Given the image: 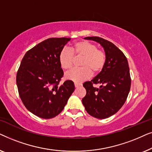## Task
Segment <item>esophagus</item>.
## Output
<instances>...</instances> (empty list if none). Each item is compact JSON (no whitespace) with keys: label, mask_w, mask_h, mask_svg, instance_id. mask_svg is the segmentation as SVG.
Returning <instances> with one entry per match:
<instances>
[{"label":"esophagus","mask_w":152,"mask_h":152,"mask_svg":"<svg viewBox=\"0 0 152 152\" xmlns=\"http://www.w3.org/2000/svg\"><path fill=\"white\" fill-rule=\"evenodd\" d=\"M82 86V84H78V83H75V88H77V87Z\"/></svg>","instance_id":"esophagus-1"}]
</instances>
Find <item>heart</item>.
Returning a JSON list of instances; mask_svg holds the SVG:
<instances>
[{"label": "heart", "instance_id": "obj_1", "mask_svg": "<svg viewBox=\"0 0 152 152\" xmlns=\"http://www.w3.org/2000/svg\"><path fill=\"white\" fill-rule=\"evenodd\" d=\"M74 55L83 57L80 68H74L65 74V78L75 83H81L91 76L93 72H98L102 69L106 61V55L103 51L97 49V45L88 41L75 43L72 48H64L59 54V60L61 68L65 70L72 68Z\"/></svg>", "mask_w": 152, "mask_h": 152}]
</instances>
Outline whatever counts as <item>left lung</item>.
Here are the masks:
<instances>
[{"label": "left lung", "mask_w": 152, "mask_h": 152, "mask_svg": "<svg viewBox=\"0 0 152 152\" xmlns=\"http://www.w3.org/2000/svg\"><path fill=\"white\" fill-rule=\"evenodd\" d=\"M96 41L104 50L106 61L101 72L83 86L86 95L82 104L87 113L98 119H105L117 113L125 102L131 88L127 59L113 43L97 37H85ZM93 83L101 85L93 87Z\"/></svg>", "instance_id": "left-lung-1"}]
</instances>
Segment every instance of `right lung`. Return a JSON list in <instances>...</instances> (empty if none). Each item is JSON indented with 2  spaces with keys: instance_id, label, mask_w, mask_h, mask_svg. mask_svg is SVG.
<instances>
[{
  "instance_id": "obj_1",
  "label": "right lung",
  "mask_w": 152,
  "mask_h": 152,
  "mask_svg": "<svg viewBox=\"0 0 152 152\" xmlns=\"http://www.w3.org/2000/svg\"><path fill=\"white\" fill-rule=\"evenodd\" d=\"M70 38H50L26 53L16 75L20 97L27 109L43 119L63 111L75 91L73 82H59L64 75L59 57Z\"/></svg>"
}]
</instances>
